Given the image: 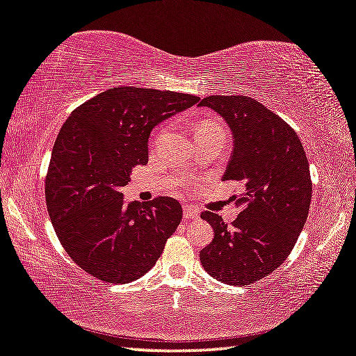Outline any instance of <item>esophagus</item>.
Wrapping results in <instances>:
<instances>
[{
	"label": "esophagus",
	"instance_id": "1",
	"mask_svg": "<svg viewBox=\"0 0 356 356\" xmlns=\"http://www.w3.org/2000/svg\"><path fill=\"white\" fill-rule=\"evenodd\" d=\"M200 217V211L195 206H184V218L187 220H196Z\"/></svg>",
	"mask_w": 356,
	"mask_h": 356
}]
</instances>
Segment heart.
Segmentation results:
<instances>
[{"mask_svg":"<svg viewBox=\"0 0 356 356\" xmlns=\"http://www.w3.org/2000/svg\"><path fill=\"white\" fill-rule=\"evenodd\" d=\"M212 131H217V133L218 131H223L222 125H220L217 120H212V118H206V120H201L198 125H196V128H195V134H198V133H212ZM160 134H158V136H160Z\"/></svg>","mask_w":356,"mask_h":356,"instance_id":"heart-1","label":"heart"}]
</instances>
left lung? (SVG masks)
<instances>
[{
  "mask_svg": "<svg viewBox=\"0 0 356 356\" xmlns=\"http://www.w3.org/2000/svg\"><path fill=\"white\" fill-rule=\"evenodd\" d=\"M200 106L229 127L233 154L223 180L242 184L231 227L217 213H201L216 236L200 259L223 284L249 285L277 269L296 244L312 200L309 161L295 129L257 99L213 95Z\"/></svg>",
  "mask_w": 356,
  "mask_h": 356,
  "instance_id": "obj_1",
  "label": "left lung"
}]
</instances>
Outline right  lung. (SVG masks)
<instances>
[{"label": "right lung", "mask_w": 356, "mask_h": 356, "mask_svg": "<svg viewBox=\"0 0 356 356\" xmlns=\"http://www.w3.org/2000/svg\"><path fill=\"white\" fill-rule=\"evenodd\" d=\"M200 101L193 95L117 87L71 112L56 136L46 202L67 255L86 273L128 284L155 266L182 220L169 196L125 204L133 168L149 161L152 129Z\"/></svg>", "instance_id": "right-lung-1"}]
</instances>
